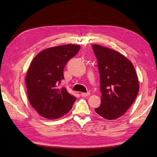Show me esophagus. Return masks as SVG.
I'll list each match as a JSON object with an SVG mask.
<instances>
[{"label":"esophagus","instance_id":"obj_1","mask_svg":"<svg viewBox=\"0 0 157 157\" xmlns=\"http://www.w3.org/2000/svg\"><path fill=\"white\" fill-rule=\"evenodd\" d=\"M90 92H87V93H81V96L82 97H87L88 96H90Z\"/></svg>","mask_w":157,"mask_h":157}]
</instances>
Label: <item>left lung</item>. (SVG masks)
<instances>
[{
	"label": "left lung",
	"instance_id": "1",
	"mask_svg": "<svg viewBox=\"0 0 157 157\" xmlns=\"http://www.w3.org/2000/svg\"><path fill=\"white\" fill-rule=\"evenodd\" d=\"M92 49L98 60L101 92V105L95 109L107 120L122 116L136 99L139 82L131 61L119 52L98 44Z\"/></svg>",
	"mask_w": 157,
	"mask_h": 157
}]
</instances>
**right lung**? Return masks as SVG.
Segmentation results:
<instances>
[{
    "label": "right lung",
    "mask_w": 157,
    "mask_h": 157,
    "mask_svg": "<svg viewBox=\"0 0 157 157\" xmlns=\"http://www.w3.org/2000/svg\"><path fill=\"white\" fill-rule=\"evenodd\" d=\"M80 48L75 44L52 47L40 52L32 61L25 84L31 105L40 116L56 119L72 108L77 98L59 84L64 79L65 66Z\"/></svg>",
    "instance_id": "1"
}]
</instances>
